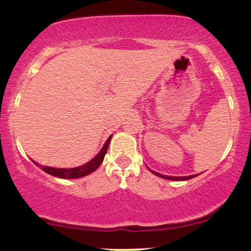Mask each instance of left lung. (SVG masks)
I'll return each mask as SVG.
<instances>
[{
  "instance_id": "left-lung-1",
  "label": "left lung",
  "mask_w": 251,
  "mask_h": 251,
  "mask_svg": "<svg viewBox=\"0 0 251 251\" xmlns=\"http://www.w3.org/2000/svg\"><path fill=\"white\" fill-rule=\"evenodd\" d=\"M151 172L155 176H158V177H162V178H165V179H170V180H188V179H191V178L196 177V176H186V177H171V176H164V175H159L158 172H154L152 171Z\"/></svg>"
}]
</instances>
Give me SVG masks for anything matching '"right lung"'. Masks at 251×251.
Masks as SVG:
<instances>
[{"mask_svg":"<svg viewBox=\"0 0 251 251\" xmlns=\"http://www.w3.org/2000/svg\"><path fill=\"white\" fill-rule=\"evenodd\" d=\"M111 138L112 137H109L108 139L106 140L105 145H103L101 151H100L99 153H98L96 157L91 160V162L86 163L85 165L79 166V168H74V169H56V168H50V166H41V169L45 172H47V174L54 176V177L68 178V179H71V178H80V177H83V176H87L89 174H92L93 171H96V170L100 166V164L102 163L103 157H105L106 152H107L109 142H111Z\"/></svg>","mask_w":251,"mask_h":251,"instance_id":"right-lung-1","label":"right lung"}]
</instances>
